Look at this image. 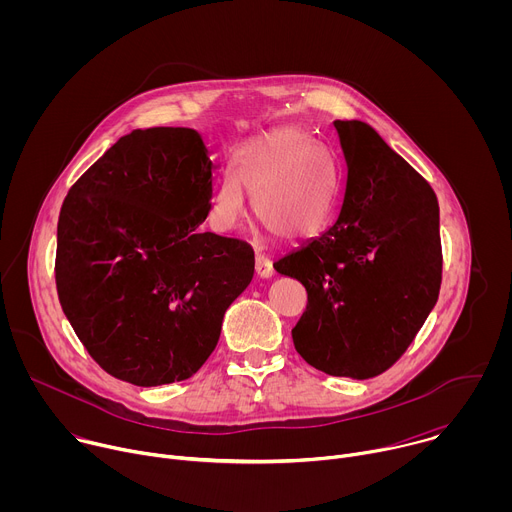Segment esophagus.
<instances>
[{"label":"esophagus","instance_id":"34e87169","mask_svg":"<svg viewBox=\"0 0 512 512\" xmlns=\"http://www.w3.org/2000/svg\"><path fill=\"white\" fill-rule=\"evenodd\" d=\"M255 273H257L261 279H269V277H273V273H275L273 263H271L267 257L257 255V257H255Z\"/></svg>","mask_w":512,"mask_h":512}]
</instances>
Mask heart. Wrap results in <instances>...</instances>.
Wrapping results in <instances>:
<instances>
[{"instance_id":"1","label":"heart","mask_w":512,"mask_h":512,"mask_svg":"<svg viewBox=\"0 0 512 512\" xmlns=\"http://www.w3.org/2000/svg\"><path fill=\"white\" fill-rule=\"evenodd\" d=\"M235 176L218 186L210 223L223 233L245 218V192L253 194L257 223L279 241H302L320 233L338 200V176L326 154L296 129H279L245 143Z\"/></svg>"}]
</instances>
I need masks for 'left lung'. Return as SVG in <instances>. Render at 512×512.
Wrapping results in <instances>:
<instances>
[{"label": "left lung", "mask_w": 512, "mask_h": 512, "mask_svg": "<svg viewBox=\"0 0 512 512\" xmlns=\"http://www.w3.org/2000/svg\"><path fill=\"white\" fill-rule=\"evenodd\" d=\"M334 129L346 172L336 221L273 267L308 291L291 330L302 358L332 377L371 379L399 360L440 296V206L371 125Z\"/></svg>", "instance_id": "8db88e82"}]
</instances>
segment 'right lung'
<instances>
[{
    "label": "right lung",
    "mask_w": 512,
    "mask_h": 512,
    "mask_svg": "<svg viewBox=\"0 0 512 512\" xmlns=\"http://www.w3.org/2000/svg\"><path fill=\"white\" fill-rule=\"evenodd\" d=\"M216 166L190 127L123 135L64 198L56 289L95 362L137 387L190 379L253 279L247 243L198 231Z\"/></svg>",
    "instance_id": "obj_1"
}]
</instances>
